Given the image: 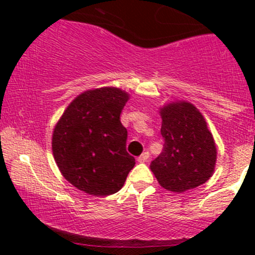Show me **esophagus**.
I'll return each mask as SVG.
<instances>
[{
	"instance_id": "34e87169",
	"label": "esophagus",
	"mask_w": 255,
	"mask_h": 255,
	"mask_svg": "<svg viewBox=\"0 0 255 255\" xmlns=\"http://www.w3.org/2000/svg\"><path fill=\"white\" fill-rule=\"evenodd\" d=\"M149 156L150 155H149L148 151H144L142 155L138 156V161H139V163H145V161L149 160Z\"/></svg>"
}]
</instances>
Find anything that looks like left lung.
<instances>
[{
  "instance_id": "left-lung-1",
  "label": "left lung",
  "mask_w": 255,
  "mask_h": 255,
  "mask_svg": "<svg viewBox=\"0 0 255 255\" xmlns=\"http://www.w3.org/2000/svg\"><path fill=\"white\" fill-rule=\"evenodd\" d=\"M163 151L150 163L161 187L181 192L205 184L215 173L217 148L207 122L196 106L185 100L159 107Z\"/></svg>"
}]
</instances>
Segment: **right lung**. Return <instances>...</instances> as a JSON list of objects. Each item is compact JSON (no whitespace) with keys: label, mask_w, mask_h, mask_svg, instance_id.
<instances>
[{"label":"right lung","mask_w":255,"mask_h":255,"mask_svg":"<svg viewBox=\"0 0 255 255\" xmlns=\"http://www.w3.org/2000/svg\"><path fill=\"white\" fill-rule=\"evenodd\" d=\"M129 94L120 87L86 90L69 104L51 135L54 160L71 185L95 196L120 191L135 159L126 150L120 120Z\"/></svg>","instance_id":"obj_1"}]
</instances>
